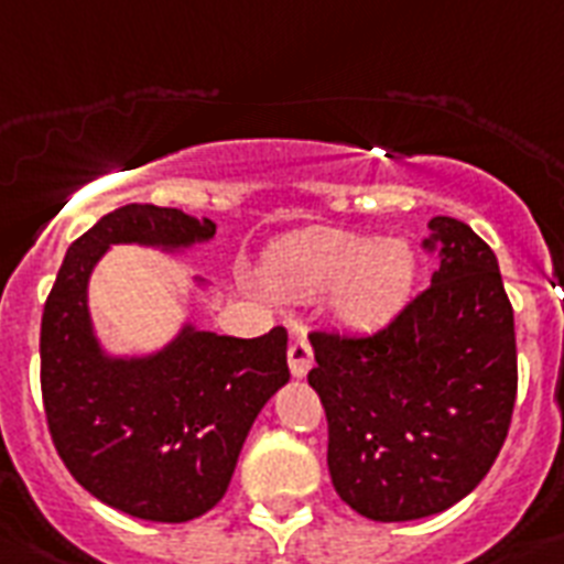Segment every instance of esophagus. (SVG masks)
Listing matches in <instances>:
<instances>
[{
  "mask_svg": "<svg viewBox=\"0 0 564 564\" xmlns=\"http://www.w3.org/2000/svg\"><path fill=\"white\" fill-rule=\"evenodd\" d=\"M288 366H291L293 377H305L314 366V348H311L308 337H293L288 346Z\"/></svg>",
  "mask_w": 564,
  "mask_h": 564,
  "instance_id": "esophagus-1",
  "label": "esophagus"
}]
</instances>
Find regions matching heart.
<instances>
[{
    "instance_id": "heart-1",
    "label": "heart",
    "mask_w": 564,
    "mask_h": 564,
    "mask_svg": "<svg viewBox=\"0 0 564 564\" xmlns=\"http://www.w3.org/2000/svg\"><path fill=\"white\" fill-rule=\"evenodd\" d=\"M268 288L279 300L305 302L339 291V314L371 325L392 314L412 279V259L400 245L348 230H305L273 250Z\"/></svg>"
}]
</instances>
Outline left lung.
Masks as SVG:
<instances>
[{
	"label": "left lung",
	"instance_id": "1",
	"mask_svg": "<svg viewBox=\"0 0 564 564\" xmlns=\"http://www.w3.org/2000/svg\"><path fill=\"white\" fill-rule=\"evenodd\" d=\"M430 230L421 248L438 271L389 323L308 334L334 490L375 522L441 513L476 490L516 406L513 305L496 253L458 218Z\"/></svg>",
	"mask_w": 564,
	"mask_h": 564
}]
</instances>
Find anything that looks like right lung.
Here are the masks:
<instances>
[{
    "mask_svg": "<svg viewBox=\"0 0 564 564\" xmlns=\"http://www.w3.org/2000/svg\"><path fill=\"white\" fill-rule=\"evenodd\" d=\"M213 232L181 209L118 207L68 248L42 311L51 441L95 499L147 522H189L221 501L256 415L291 377L288 332L239 339L184 328L161 355L109 360L88 323V273L109 245L184 248Z\"/></svg>",
    "mask_w": 564,
    "mask_h": 564,
    "instance_id": "add662e5",
    "label": "right lung"
}]
</instances>
